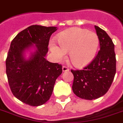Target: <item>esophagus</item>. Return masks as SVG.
Instances as JSON below:
<instances>
[{
    "label": "esophagus",
    "instance_id": "esophagus-1",
    "mask_svg": "<svg viewBox=\"0 0 123 123\" xmlns=\"http://www.w3.org/2000/svg\"><path fill=\"white\" fill-rule=\"evenodd\" d=\"M62 69V71H63V72H66V71H69V68L66 67V66H63Z\"/></svg>",
    "mask_w": 123,
    "mask_h": 123
}]
</instances>
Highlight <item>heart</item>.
<instances>
[{
  "mask_svg": "<svg viewBox=\"0 0 123 123\" xmlns=\"http://www.w3.org/2000/svg\"><path fill=\"white\" fill-rule=\"evenodd\" d=\"M58 46L52 41L50 48L56 60L60 61L69 51V58L75 67L82 68L91 62L97 52L99 39L92 32L73 28L62 32L57 37Z\"/></svg>",
  "mask_w": 123,
  "mask_h": 123,
  "instance_id": "heart-1",
  "label": "heart"
}]
</instances>
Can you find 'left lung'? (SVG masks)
Masks as SVG:
<instances>
[{"label":"left lung","mask_w":123,"mask_h":123,"mask_svg":"<svg viewBox=\"0 0 123 123\" xmlns=\"http://www.w3.org/2000/svg\"><path fill=\"white\" fill-rule=\"evenodd\" d=\"M99 39L100 50L91 63L83 70H71L73 74L72 89L82 99L101 97L108 91L116 72L114 44L107 32L94 26Z\"/></svg>","instance_id":"1"}]
</instances>
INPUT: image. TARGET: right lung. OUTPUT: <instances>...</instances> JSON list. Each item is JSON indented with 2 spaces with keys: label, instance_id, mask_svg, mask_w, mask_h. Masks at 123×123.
I'll return each instance as SVG.
<instances>
[{
  "label": "right lung",
  "instance_id": "obj_1",
  "mask_svg": "<svg viewBox=\"0 0 123 123\" xmlns=\"http://www.w3.org/2000/svg\"><path fill=\"white\" fill-rule=\"evenodd\" d=\"M56 27L33 25L11 41L6 61V75L15 97L31 106L43 105L52 95L62 66L46 59L50 37ZM33 51H32V50ZM30 51V57L25 54Z\"/></svg>",
  "mask_w": 123,
  "mask_h": 123
}]
</instances>
